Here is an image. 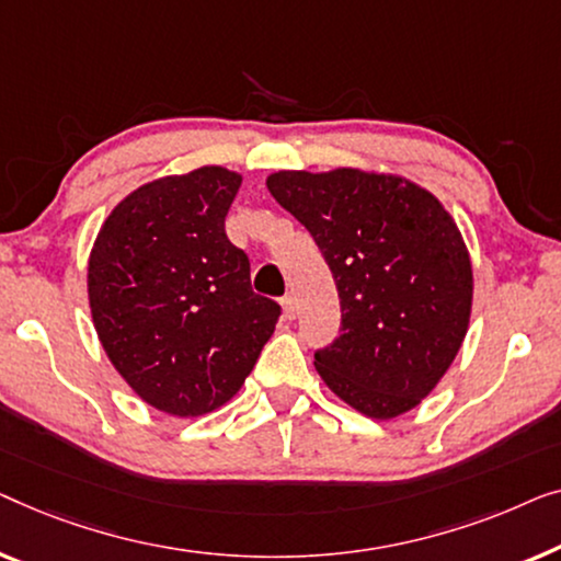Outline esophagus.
Returning a JSON list of instances; mask_svg holds the SVG:
<instances>
[{
  "mask_svg": "<svg viewBox=\"0 0 561 561\" xmlns=\"http://www.w3.org/2000/svg\"><path fill=\"white\" fill-rule=\"evenodd\" d=\"M282 310H284V318L295 320V318H297V302H295V297L284 295V297H282Z\"/></svg>",
  "mask_w": 561,
  "mask_h": 561,
  "instance_id": "1",
  "label": "esophagus"
}]
</instances>
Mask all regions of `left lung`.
Segmentation results:
<instances>
[{"label": "left lung", "mask_w": 561, "mask_h": 561, "mask_svg": "<svg viewBox=\"0 0 561 561\" xmlns=\"http://www.w3.org/2000/svg\"><path fill=\"white\" fill-rule=\"evenodd\" d=\"M266 187L310 231L341 297V335L314 353L322 381L370 420L414 409L470 322L472 264L453 216L389 172L282 170Z\"/></svg>", "instance_id": "left-lung-1"}]
</instances>
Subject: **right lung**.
Segmentation results:
<instances>
[{
  "label": "right lung",
  "instance_id": "add662e5",
  "mask_svg": "<svg viewBox=\"0 0 561 561\" xmlns=\"http://www.w3.org/2000/svg\"><path fill=\"white\" fill-rule=\"evenodd\" d=\"M241 175L205 164L137 187L89 256V305L108 360L149 407L216 412L236 397L279 320L226 236Z\"/></svg>",
  "mask_w": 561,
  "mask_h": 561
}]
</instances>
